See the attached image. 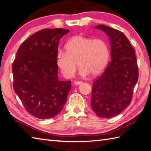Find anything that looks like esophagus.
Returning <instances> with one entry per match:
<instances>
[{"mask_svg":"<svg viewBox=\"0 0 151 151\" xmlns=\"http://www.w3.org/2000/svg\"><path fill=\"white\" fill-rule=\"evenodd\" d=\"M81 83H82L81 81H74V84L76 85H80V84H81Z\"/></svg>","mask_w":151,"mask_h":151,"instance_id":"esophagus-1","label":"esophagus"}]
</instances>
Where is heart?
Masks as SVG:
<instances>
[{
    "instance_id": "heart-1",
    "label": "heart",
    "mask_w": 151,
    "mask_h": 151,
    "mask_svg": "<svg viewBox=\"0 0 151 151\" xmlns=\"http://www.w3.org/2000/svg\"><path fill=\"white\" fill-rule=\"evenodd\" d=\"M66 52L59 51L55 62L63 76L72 78L80 66L79 74L95 76L102 72L108 63L109 49L103 39H93L83 36L73 37L65 45Z\"/></svg>"
}]
</instances>
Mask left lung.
Returning <instances> with one entry per match:
<instances>
[{
    "instance_id": "obj_1",
    "label": "left lung",
    "mask_w": 151,
    "mask_h": 151,
    "mask_svg": "<svg viewBox=\"0 0 151 151\" xmlns=\"http://www.w3.org/2000/svg\"><path fill=\"white\" fill-rule=\"evenodd\" d=\"M95 28L109 37L111 60L94 80L91 106L99 117L111 118L121 113L131 103L139 77L137 61L136 51L122 32L104 24Z\"/></svg>"
}]
</instances>
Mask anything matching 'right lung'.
<instances>
[{
    "label": "right lung",
    "instance_id": "right-lung-1",
    "mask_svg": "<svg viewBox=\"0 0 151 151\" xmlns=\"http://www.w3.org/2000/svg\"><path fill=\"white\" fill-rule=\"evenodd\" d=\"M70 31L44 29L20 45L12 64L15 93L27 111L40 119L53 118L65 104L71 81L58 78L55 57L60 39Z\"/></svg>",
    "mask_w": 151,
    "mask_h": 151
}]
</instances>
